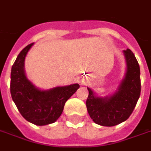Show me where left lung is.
<instances>
[{
    "label": "left lung",
    "mask_w": 151,
    "mask_h": 151,
    "mask_svg": "<svg viewBox=\"0 0 151 151\" xmlns=\"http://www.w3.org/2000/svg\"><path fill=\"white\" fill-rule=\"evenodd\" d=\"M127 62L125 78L115 93L109 97H97L90 88L86 105L87 112L96 123L112 127L130 117L141 95L140 66L134 54L129 49L123 50Z\"/></svg>",
    "instance_id": "left-lung-1"
}]
</instances>
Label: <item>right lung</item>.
<instances>
[{
  "label": "right lung",
  "mask_w": 151,
  "mask_h": 151,
  "mask_svg": "<svg viewBox=\"0 0 151 151\" xmlns=\"http://www.w3.org/2000/svg\"><path fill=\"white\" fill-rule=\"evenodd\" d=\"M31 43L19 54L11 68L10 94L25 119L38 126L55 123L60 118L65 104L79 88L78 83L41 91L33 86L24 73V60Z\"/></svg>",
  "instance_id": "right-lung-1"
}]
</instances>
